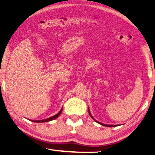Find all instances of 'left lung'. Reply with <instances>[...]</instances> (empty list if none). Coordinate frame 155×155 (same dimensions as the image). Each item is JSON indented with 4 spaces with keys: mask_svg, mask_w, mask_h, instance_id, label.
<instances>
[{
    "mask_svg": "<svg viewBox=\"0 0 155 155\" xmlns=\"http://www.w3.org/2000/svg\"><path fill=\"white\" fill-rule=\"evenodd\" d=\"M88 111H89V115H90V117H91L92 118V119L95 120V121H96L97 123H99V124L102 125H104V126H106V127H116V126H117V125H106V124H104V123H100V122H98L97 120L94 119V118L92 117V115L91 114V112H90L89 108H88Z\"/></svg>",
    "mask_w": 155,
    "mask_h": 155,
    "instance_id": "left-lung-1",
    "label": "left lung"
}]
</instances>
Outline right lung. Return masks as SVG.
<instances>
[{
	"instance_id": "obj_1",
	"label": "right lung",
	"mask_w": 155,
	"mask_h": 155,
	"mask_svg": "<svg viewBox=\"0 0 155 155\" xmlns=\"http://www.w3.org/2000/svg\"><path fill=\"white\" fill-rule=\"evenodd\" d=\"M62 109L63 108H61V110L57 114H55V115H54V116H53L51 117H49V118H48V119H43V120H31L33 122H36V123H44V122H48V121H50V120H54L55 119H57V118L60 116V114L61 113V112H62Z\"/></svg>"
}]
</instances>
